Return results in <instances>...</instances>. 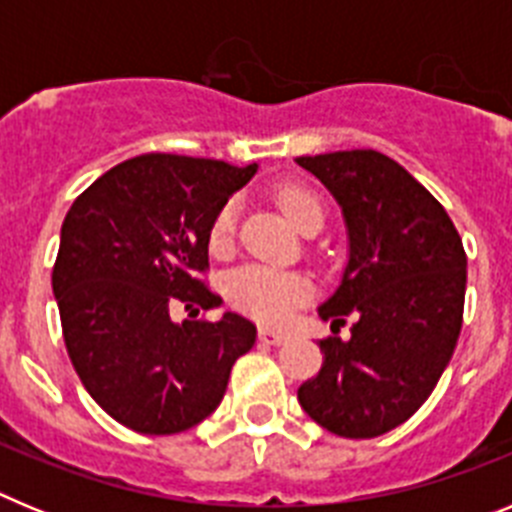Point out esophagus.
<instances>
[{"mask_svg": "<svg viewBox=\"0 0 512 512\" xmlns=\"http://www.w3.org/2000/svg\"><path fill=\"white\" fill-rule=\"evenodd\" d=\"M259 338L264 343H269V346H282V343H287V336H284V333H279V330H271V328H261Z\"/></svg>", "mask_w": 512, "mask_h": 512, "instance_id": "obj_1", "label": "esophagus"}]
</instances>
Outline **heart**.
<instances>
[{
  "label": "heart",
  "instance_id": "obj_1",
  "mask_svg": "<svg viewBox=\"0 0 512 512\" xmlns=\"http://www.w3.org/2000/svg\"><path fill=\"white\" fill-rule=\"evenodd\" d=\"M279 210L284 212L289 223L297 230L323 223V202L312 189L302 184L287 182L274 194ZM235 235V205L228 202L217 212L210 225V246L212 251L230 248ZM230 302L248 312L251 318L261 323L279 325L292 318V312L310 297V282L292 271H277L261 264H248L235 269L225 282Z\"/></svg>",
  "mask_w": 512,
  "mask_h": 512
}]
</instances>
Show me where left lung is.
Instances as JSON below:
<instances>
[{
    "mask_svg": "<svg viewBox=\"0 0 512 512\" xmlns=\"http://www.w3.org/2000/svg\"><path fill=\"white\" fill-rule=\"evenodd\" d=\"M341 205L348 264L318 315L333 336L297 390L302 410L343 438H374L428 400L459 341L467 253L451 217L418 179L379 151L300 156ZM352 338L335 336L345 315Z\"/></svg>",
    "mask_w": 512,
    "mask_h": 512,
    "instance_id": "1",
    "label": "left lung"
}]
</instances>
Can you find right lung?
I'll return each mask as SVG.
<instances>
[{
	"label": "right lung",
	"instance_id": "right-lung-1",
	"mask_svg": "<svg viewBox=\"0 0 512 512\" xmlns=\"http://www.w3.org/2000/svg\"><path fill=\"white\" fill-rule=\"evenodd\" d=\"M256 169L146 153L99 176L66 212L53 266L63 341L81 384L117 423L148 436L202 423L256 343V325L235 312L171 320L174 305L223 302L200 279L210 225Z\"/></svg>",
	"mask_w": 512,
	"mask_h": 512
}]
</instances>
